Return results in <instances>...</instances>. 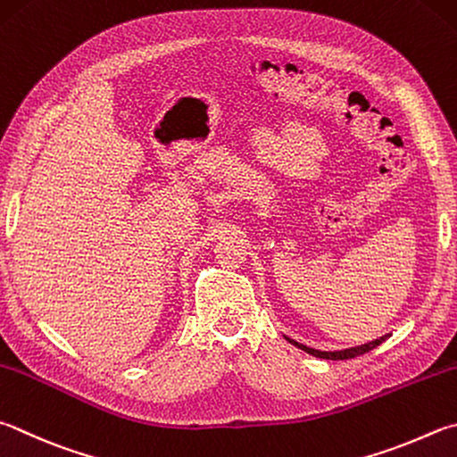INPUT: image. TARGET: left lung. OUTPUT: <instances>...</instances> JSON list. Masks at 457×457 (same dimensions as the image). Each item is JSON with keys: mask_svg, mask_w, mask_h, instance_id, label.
Listing matches in <instances>:
<instances>
[{"mask_svg": "<svg viewBox=\"0 0 457 457\" xmlns=\"http://www.w3.org/2000/svg\"><path fill=\"white\" fill-rule=\"evenodd\" d=\"M289 344H294L295 347H300V350H303L305 353L310 355H315V358H321V360H350V358H355V355H361L366 352H371L373 347H378L379 344H384L386 339L389 337V334L381 336L379 339H373V342H368L363 345H355V347H347V350H337V352H321V350H315V347H310V345H303L300 342H295V339L284 336Z\"/></svg>", "mask_w": 457, "mask_h": 457, "instance_id": "left-lung-1", "label": "left lung"}]
</instances>
